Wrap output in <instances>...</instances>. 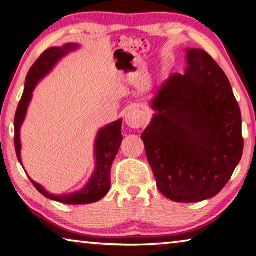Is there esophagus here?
Listing matches in <instances>:
<instances>
[{"instance_id":"esophagus-1","label":"esophagus","mask_w":256,"mask_h":256,"mask_svg":"<svg viewBox=\"0 0 256 256\" xmlns=\"http://www.w3.org/2000/svg\"><path fill=\"white\" fill-rule=\"evenodd\" d=\"M125 123L132 128H141L146 123V113L142 110L136 108H130L126 115H125Z\"/></svg>"}]
</instances>
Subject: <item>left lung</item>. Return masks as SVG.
Masks as SVG:
<instances>
[{
	"mask_svg": "<svg viewBox=\"0 0 256 256\" xmlns=\"http://www.w3.org/2000/svg\"><path fill=\"white\" fill-rule=\"evenodd\" d=\"M184 75L162 82L142 133L156 186L166 198L197 202L228 182L243 154L242 116L228 78L206 51L189 49Z\"/></svg>",
	"mask_w": 256,
	"mask_h": 256,
	"instance_id": "1",
	"label": "left lung"
}]
</instances>
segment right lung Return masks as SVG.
<instances>
[{"mask_svg":"<svg viewBox=\"0 0 256 256\" xmlns=\"http://www.w3.org/2000/svg\"><path fill=\"white\" fill-rule=\"evenodd\" d=\"M76 48L77 44H68L64 46V47H52L47 49L36 60V62L32 64L29 72H28L26 78L24 92H23L20 103L18 105L14 118V146L18 160L20 161L21 164L22 162L20 156V128L23 120H24L28 105H29L31 100L32 92H34L36 82L47 75L51 70V68L54 67V64L60 58L64 57L70 50ZM120 128H122V120H118L116 122L108 125L106 128H102L100 131L95 144L96 170L94 174H92V179L90 180V182L80 192L70 194H64V196H54V194H51L46 192L39 184H36L34 180L30 179L32 184L44 197L62 204H69V205H85V204L98 202L100 199L103 198L108 192L110 187V166H112L113 161L116 154H118L120 146L123 140V136L120 133Z\"/></svg>","mask_w":256,"mask_h":256,"instance_id":"obj_1","label":"right lung"}]
</instances>
